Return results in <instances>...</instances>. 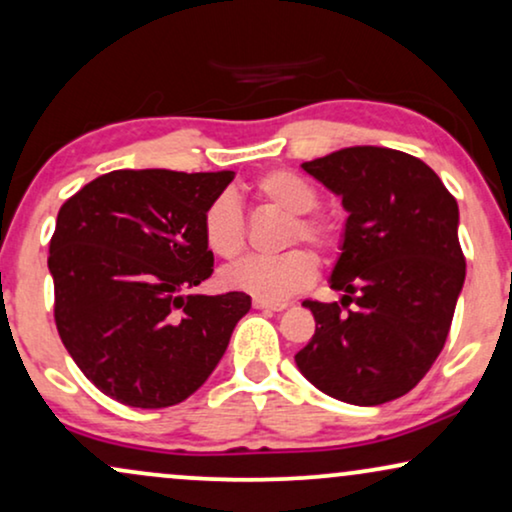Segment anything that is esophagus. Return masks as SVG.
I'll list each match as a JSON object with an SVG mask.
<instances>
[{"label": "esophagus", "mask_w": 512, "mask_h": 512, "mask_svg": "<svg viewBox=\"0 0 512 512\" xmlns=\"http://www.w3.org/2000/svg\"><path fill=\"white\" fill-rule=\"evenodd\" d=\"M252 304H255L257 309H264V312H283V309L288 307L286 302H271V300H260V297H255V300H252Z\"/></svg>", "instance_id": "34e87169"}]
</instances>
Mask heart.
I'll return each mask as SVG.
<instances>
[{
	"mask_svg": "<svg viewBox=\"0 0 512 512\" xmlns=\"http://www.w3.org/2000/svg\"><path fill=\"white\" fill-rule=\"evenodd\" d=\"M252 196L269 205L290 222L283 231V243H309L321 252H335L342 243V226L328 212L316 210L319 189L290 170H269L252 181ZM203 243L212 255L234 260L248 245V222L241 205L231 196H219L205 208L200 219ZM319 262L307 248H290L274 257H245L222 271L226 288L243 290L260 300L281 302L316 281Z\"/></svg>",
	"mask_w": 512,
	"mask_h": 512,
	"instance_id": "heart-1",
	"label": "heart"
}]
</instances>
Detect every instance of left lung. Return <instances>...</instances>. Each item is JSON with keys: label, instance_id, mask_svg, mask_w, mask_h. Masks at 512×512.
<instances>
[{"label": "left lung", "instance_id": "1", "mask_svg": "<svg viewBox=\"0 0 512 512\" xmlns=\"http://www.w3.org/2000/svg\"><path fill=\"white\" fill-rule=\"evenodd\" d=\"M302 167L342 196L349 217L331 276L345 297L302 302L316 331L297 368L347 404H385L423 380L449 335L465 281L456 198L423 160L394 148H342Z\"/></svg>", "mask_w": 512, "mask_h": 512}]
</instances>
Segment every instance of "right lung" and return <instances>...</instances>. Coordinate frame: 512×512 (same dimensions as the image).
<instances>
[{
    "label": "right lung",
    "instance_id": "obj_1",
    "mask_svg": "<svg viewBox=\"0 0 512 512\" xmlns=\"http://www.w3.org/2000/svg\"><path fill=\"white\" fill-rule=\"evenodd\" d=\"M234 172L115 170L61 205L49 241L54 321L87 380L165 409L224 357L250 295H184L212 276L200 219Z\"/></svg>",
    "mask_w": 512,
    "mask_h": 512
}]
</instances>
